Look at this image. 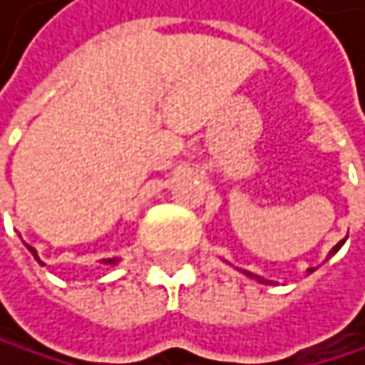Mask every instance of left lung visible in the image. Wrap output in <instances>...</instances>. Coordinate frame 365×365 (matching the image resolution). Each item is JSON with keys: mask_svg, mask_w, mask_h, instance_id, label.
I'll return each instance as SVG.
<instances>
[{"mask_svg": "<svg viewBox=\"0 0 365 365\" xmlns=\"http://www.w3.org/2000/svg\"><path fill=\"white\" fill-rule=\"evenodd\" d=\"M341 245H344V241H339V243H337V245H335V247H333V250H331V256H333V254H335V252H337V250H339V247H341ZM311 272H313V269H309V274H311ZM245 274H247V276H252V274H250V272H245ZM252 278H258V276H252ZM258 280H260V282H264V280H262V278H258Z\"/></svg>", "mask_w": 365, "mask_h": 365, "instance_id": "left-lung-1", "label": "left lung"}]
</instances>
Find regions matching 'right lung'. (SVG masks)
<instances>
[{"label":"right lung","instance_id":"add662e5","mask_svg":"<svg viewBox=\"0 0 365 365\" xmlns=\"http://www.w3.org/2000/svg\"><path fill=\"white\" fill-rule=\"evenodd\" d=\"M28 250H30V252H32V256L38 260V256H36V250H34V247H30V245H28ZM115 260H118V258H109V260H105V262H115ZM38 262H41V260H38ZM41 264H43V262H41Z\"/></svg>","mask_w":365,"mask_h":365}]
</instances>
